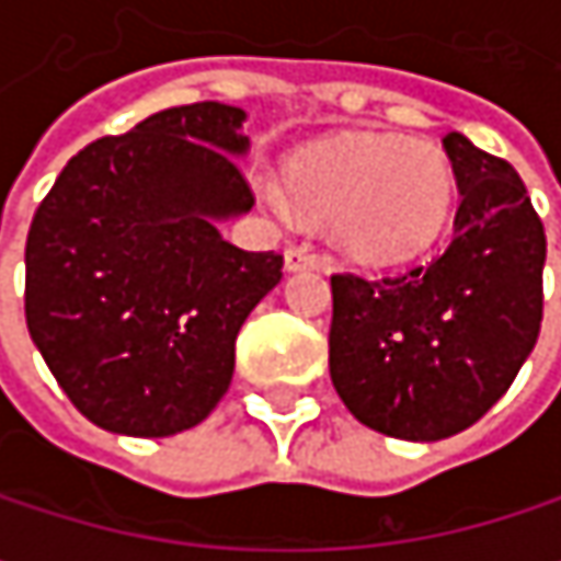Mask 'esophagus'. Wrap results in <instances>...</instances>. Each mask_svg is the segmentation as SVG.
Returning a JSON list of instances; mask_svg holds the SVG:
<instances>
[{
  "instance_id": "obj_1",
  "label": "esophagus",
  "mask_w": 561,
  "mask_h": 561,
  "mask_svg": "<svg viewBox=\"0 0 561 561\" xmlns=\"http://www.w3.org/2000/svg\"><path fill=\"white\" fill-rule=\"evenodd\" d=\"M301 270H318V256L308 253L305 247H288L285 250V273H301Z\"/></svg>"
}]
</instances>
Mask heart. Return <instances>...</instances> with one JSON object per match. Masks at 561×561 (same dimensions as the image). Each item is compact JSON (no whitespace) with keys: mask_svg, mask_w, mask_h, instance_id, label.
Here are the masks:
<instances>
[{"mask_svg":"<svg viewBox=\"0 0 561 561\" xmlns=\"http://www.w3.org/2000/svg\"><path fill=\"white\" fill-rule=\"evenodd\" d=\"M260 191L276 217L288 220L295 207L324 217L351 260L390 266L442 233L455 174L435 142L341 136L301 149L285 169V184L266 178Z\"/></svg>","mask_w":561,"mask_h":561,"instance_id":"heart-1","label":"heart"}]
</instances>
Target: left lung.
<instances>
[{"label":"left lung","mask_w":561,"mask_h":561,"mask_svg":"<svg viewBox=\"0 0 561 561\" xmlns=\"http://www.w3.org/2000/svg\"><path fill=\"white\" fill-rule=\"evenodd\" d=\"M442 146L461 191L445 253L402 276H331V383L357 422L402 442L474 425L542 321L546 233L519 174L461 133Z\"/></svg>","instance_id":"obj_1"}]
</instances>
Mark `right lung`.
Listing matches in <instances>:
<instances>
[{"instance_id":"1","label":"right lung","mask_w":561,"mask_h":561,"mask_svg":"<svg viewBox=\"0 0 561 561\" xmlns=\"http://www.w3.org/2000/svg\"><path fill=\"white\" fill-rule=\"evenodd\" d=\"M247 110L191 103L77 152L25 243V318L67 399L100 428L165 438L201 425L233 380L250 311L282 256L220 224L250 214Z\"/></svg>"}]
</instances>
